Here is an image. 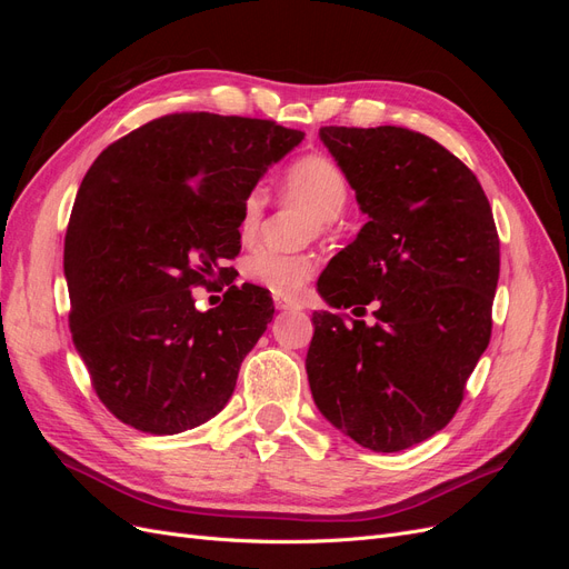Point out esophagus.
Here are the masks:
<instances>
[{
    "instance_id": "1",
    "label": "esophagus",
    "mask_w": 569,
    "mask_h": 569,
    "mask_svg": "<svg viewBox=\"0 0 569 569\" xmlns=\"http://www.w3.org/2000/svg\"><path fill=\"white\" fill-rule=\"evenodd\" d=\"M274 308L278 311H301V303L289 297H274Z\"/></svg>"
}]
</instances>
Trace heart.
I'll list each match as a JSON object with an SVG mask.
<instances>
[{
  "label": "heart",
  "instance_id": "heart-1",
  "mask_svg": "<svg viewBox=\"0 0 569 569\" xmlns=\"http://www.w3.org/2000/svg\"><path fill=\"white\" fill-rule=\"evenodd\" d=\"M282 194L306 203L313 211L318 230H327L349 201V180L343 170L322 153H308L291 163L282 176ZM266 189L253 187L239 206L237 230L242 239H251L261 228L266 213ZM244 278L278 297H295L313 278L318 261L311 253H284L261 247L244 258Z\"/></svg>",
  "mask_w": 569,
  "mask_h": 569
}]
</instances>
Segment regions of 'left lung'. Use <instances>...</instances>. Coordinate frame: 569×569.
Listing matches in <instances>:
<instances>
[{
    "instance_id": "obj_1",
    "label": "left lung",
    "mask_w": 569,
    "mask_h": 569,
    "mask_svg": "<svg viewBox=\"0 0 569 569\" xmlns=\"http://www.w3.org/2000/svg\"><path fill=\"white\" fill-rule=\"evenodd\" d=\"M368 222L318 280L306 356L318 410L377 453L410 449L451 422L491 339L498 232L472 170L406 128H320Z\"/></svg>"
}]
</instances>
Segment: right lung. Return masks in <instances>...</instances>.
Here are the masks:
<instances>
[{
	"instance_id": "1",
	"label": "right lung",
	"mask_w": 569,
	"mask_h": 569,
	"mask_svg": "<svg viewBox=\"0 0 569 569\" xmlns=\"http://www.w3.org/2000/svg\"><path fill=\"white\" fill-rule=\"evenodd\" d=\"M301 140L272 120L173 113L90 166L66 230L68 322L99 401L120 422L178 435L230 401L272 299L244 282L197 311L192 287L230 278L242 199Z\"/></svg>"
}]
</instances>
